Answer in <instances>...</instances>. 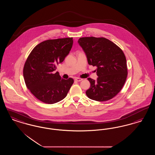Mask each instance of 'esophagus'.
Here are the masks:
<instances>
[{"label": "esophagus", "mask_w": 155, "mask_h": 155, "mask_svg": "<svg viewBox=\"0 0 155 155\" xmlns=\"http://www.w3.org/2000/svg\"><path fill=\"white\" fill-rule=\"evenodd\" d=\"M83 79L80 78H75V81H77V82H80V81H82Z\"/></svg>", "instance_id": "1"}]
</instances>
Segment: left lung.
Instances as JSON below:
<instances>
[{"instance_id": "obj_1", "label": "left lung", "mask_w": 155, "mask_h": 155, "mask_svg": "<svg viewBox=\"0 0 155 155\" xmlns=\"http://www.w3.org/2000/svg\"><path fill=\"white\" fill-rule=\"evenodd\" d=\"M78 43L85 52L89 64L97 67V80L88 78L91 87L86 91L87 96L99 102L112 99L121 91L127 76L123 51L104 38L83 37Z\"/></svg>"}]
</instances>
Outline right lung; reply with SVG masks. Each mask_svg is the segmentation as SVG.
Masks as SVG:
<instances>
[{
  "label": "right lung",
  "instance_id": "1",
  "mask_svg": "<svg viewBox=\"0 0 155 155\" xmlns=\"http://www.w3.org/2000/svg\"><path fill=\"white\" fill-rule=\"evenodd\" d=\"M73 44V38L47 40L37 45L27 59L23 69L25 83L41 102L53 104L67 96L74 80L63 79L55 70L68 54Z\"/></svg>",
  "mask_w": 155,
  "mask_h": 155
}]
</instances>
